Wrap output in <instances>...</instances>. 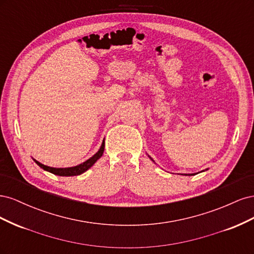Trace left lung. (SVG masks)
<instances>
[{
	"instance_id": "1",
	"label": "left lung",
	"mask_w": 254,
	"mask_h": 254,
	"mask_svg": "<svg viewBox=\"0 0 254 254\" xmlns=\"http://www.w3.org/2000/svg\"><path fill=\"white\" fill-rule=\"evenodd\" d=\"M191 175H195V174H191Z\"/></svg>"
}]
</instances>
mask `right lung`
I'll use <instances>...</instances> for the list:
<instances>
[{
  "mask_svg": "<svg viewBox=\"0 0 254 254\" xmlns=\"http://www.w3.org/2000/svg\"><path fill=\"white\" fill-rule=\"evenodd\" d=\"M104 150H105V140L101 146V148H99V150L95 153V155L90 158L89 160H87L86 162H83L77 166H74V167H67V168H54V167H50V166H47V165H43L41 164L40 162H38V161L35 160V162L39 165L41 168H43L44 171H48L54 175H57V176H77V175H80L82 173H84L86 171H88L89 168L93 165L96 161L101 158L103 156L104 153Z\"/></svg>",
  "mask_w": 254,
  "mask_h": 254,
  "instance_id": "1",
  "label": "right lung"
}]
</instances>
